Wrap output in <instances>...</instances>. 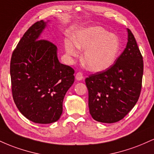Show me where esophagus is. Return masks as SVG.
Here are the masks:
<instances>
[{"label": "esophagus", "instance_id": "34e87169", "mask_svg": "<svg viewBox=\"0 0 154 154\" xmlns=\"http://www.w3.org/2000/svg\"><path fill=\"white\" fill-rule=\"evenodd\" d=\"M75 78L77 80H78V81L82 80V79H83V75H82V72H77V73L76 74Z\"/></svg>", "mask_w": 154, "mask_h": 154}]
</instances>
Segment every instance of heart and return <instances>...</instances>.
<instances>
[{
  "label": "heart",
  "instance_id": "b5f03b06",
  "mask_svg": "<svg viewBox=\"0 0 154 154\" xmlns=\"http://www.w3.org/2000/svg\"><path fill=\"white\" fill-rule=\"evenodd\" d=\"M74 44L65 41V49L69 55L76 56L78 50L84 51L82 62L86 68L93 72L106 70L115 62L120 50V40L117 35L110 33L99 26L85 28L72 37Z\"/></svg>",
  "mask_w": 154,
  "mask_h": 154
}]
</instances>
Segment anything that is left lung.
<instances>
[{"instance_id": "1", "label": "left lung", "mask_w": 154, "mask_h": 154, "mask_svg": "<svg viewBox=\"0 0 154 154\" xmlns=\"http://www.w3.org/2000/svg\"><path fill=\"white\" fill-rule=\"evenodd\" d=\"M128 43L116 62L85 79L90 114L95 121L114 123L135 106L142 88L143 60L135 37L128 29Z\"/></svg>"}]
</instances>
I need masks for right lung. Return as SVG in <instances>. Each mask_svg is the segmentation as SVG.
<instances>
[{
    "label": "right lung",
    "instance_id": "right-lung-1",
    "mask_svg": "<svg viewBox=\"0 0 154 154\" xmlns=\"http://www.w3.org/2000/svg\"><path fill=\"white\" fill-rule=\"evenodd\" d=\"M48 22L39 21L27 29L12 54L10 64L16 106L26 119L38 124L59 120L63 98L75 81L73 69L59 62L57 47L40 40Z\"/></svg>",
    "mask_w": 154,
    "mask_h": 154
}]
</instances>
